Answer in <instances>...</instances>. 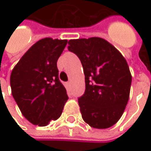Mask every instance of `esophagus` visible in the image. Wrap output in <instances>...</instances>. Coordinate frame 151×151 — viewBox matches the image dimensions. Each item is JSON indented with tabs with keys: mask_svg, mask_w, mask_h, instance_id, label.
<instances>
[{
	"mask_svg": "<svg viewBox=\"0 0 151 151\" xmlns=\"http://www.w3.org/2000/svg\"><path fill=\"white\" fill-rule=\"evenodd\" d=\"M65 86H66V87H68V88H69V87H70V86H71V82H66V83H65Z\"/></svg>",
	"mask_w": 151,
	"mask_h": 151,
	"instance_id": "esophagus-1",
	"label": "esophagus"
}]
</instances>
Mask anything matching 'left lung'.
Wrapping results in <instances>:
<instances>
[{"mask_svg":"<svg viewBox=\"0 0 151 151\" xmlns=\"http://www.w3.org/2000/svg\"><path fill=\"white\" fill-rule=\"evenodd\" d=\"M68 45L85 74L86 91L78 101L83 120L94 129L112 127L129 98L132 76L125 58L101 37L71 39Z\"/></svg>","mask_w":151,"mask_h":151,"instance_id":"8db88e82","label":"left lung"}]
</instances>
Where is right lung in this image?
Returning a JSON list of instances; mask_svg holds the SVG:
<instances>
[{
	"label": "right lung",
	"mask_w": 151,
	"mask_h": 151,
	"mask_svg": "<svg viewBox=\"0 0 151 151\" xmlns=\"http://www.w3.org/2000/svg\"><path fill=\"white\" fill-rule=\"evenodd\" d=\"M67 41L51 37L40 39L12 70V95L22 115L34 125L44 127L58 119L68 100L57 67Z\"/></svg>",
	"instance_id": "obj_1"
}]
</instances>
